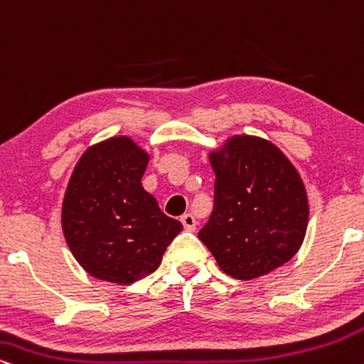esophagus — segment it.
I'll list each match as a JSON object with an SVG mask.
<instances>
[{"mask_svg":"<svg viewBox=\"0 0 364 364\" xmlns=\"http://www.w3.org/2000/svg\"><path fill=\"white\" fill-rule=\"evenodd\" d=\"M181 221H182L183 228H186L187 232H194L196 225H198V220H196L194 215H191V213H186V215L181 218Z\"/></svg>","mask_w":364,"mask_h":364,"instance_id":"esophagus-1","label":"esophagus"}]
</instances>
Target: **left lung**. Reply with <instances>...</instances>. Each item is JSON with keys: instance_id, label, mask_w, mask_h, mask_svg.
Masks as SVG:
<instances>
[{"instance_id": "obj_1", "label": "left lung", "mask_w": 364, "mask_h": 364, "mask_svg": "<svg viewBox=\"0 0 364 364\" xmlns=\"http://www.w3.org/2000/svg\"><path fill=\"white\" fill-rule=\"evenodd\" d=\"M215 209L200 228L225 274L257 279L300 250L309 226V196L289 158L259 136L235 134L209 153Z\"/></svg>"}]
</instances>
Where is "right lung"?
Here are the masks:
<instances>
[{
  "instance_id": "obj_1",
  "label": "right lung",
  "mask_w": 364,
  "mask_h": 364,
  "mask_svg": "<svg viewBox=\"0 0 364 364\" xmlns=\"http://www.w3.org/2000/svg\"><path fill=\"white\" fill-rule=\"evenodd\" d=\"M149 153L129 136L92 144L73 170L61 209L63 235L90 276L132 284L156 271L181 221L160 211L141 178Z\"/></svg>"
}]
</instances>
